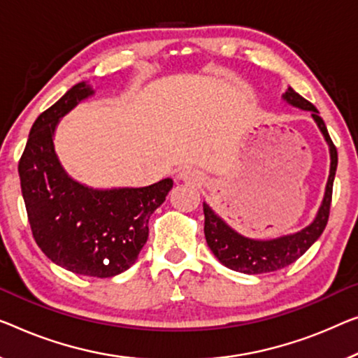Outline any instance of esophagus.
<instances>
[{
    "label": "esophagus",
    "instance_id": "34e87169",
    "mask_svg": "<svg viewBox=\"0 0 358 358\" xmlns=\"http://www.w3.org/2000/svg\"><path fill=\"white\" fill-rule=\"evenodd\" d=\"M180 178L185 180V181H189V183H196L199 185L202 181V175L197 172V170H193V169H186L183 170V172L180 173Z\"/></svg>",
    "mask_w": 358,
    "mask_h": 358
}]
</instances>
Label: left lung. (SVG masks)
Returning a JSON list of instances; mask_svg holds the SVG:
<instances>
[{
    "label": "left lung",
    "mask_w": 358,
    "mask_h": 358,
    "mask_svg": "<svg viewBox=\"0 0 358 358\" xmlns=\"http://www.w3.org/2000/svg\"><path fill=\"white\" fill-rule=\"evenodd\" d=\"M282 99L291 106L312 112L313 120L317 122L320 131L323 133L324 140H327L329 146L331 167H329L327 191H324L323 202L320 206L315 220L301 231L287 234V236L270 239V241H259V239L244 238L243 234L236 233L233 228L228 227L204 202V234L207 246L210 248L213 255L223 265L228 266V268L248 275L268 273V271H276L296 262L322 236L329 218V207H331L333 199V181L336 169H338V149L333 145L327 130V125H324L322 117L318 115L315 106L308 103L306 98H302L292 88L286 90V93L282 94Z\"/></svg>",
    "instance_id": "8db88e82"
}]
</instances>
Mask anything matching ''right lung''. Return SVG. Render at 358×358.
Listing matches in <instances>:
<instances>
[{"instance_id": "1", "label": "right lung", "mask_w": 358, "mask_h": 358, "mask_svg": "<svg viewBox=\"0 0 358 358\" xmlns=\"http://www.w3.org/2000/svg\"><path fill=\"white\" fill-rule=\"evenodd\" d=\"M90 94L93 90L78 83L40 114L19 161V177L31 233L46 257L77 275L110 278L136 262L148 241L149 217L173 180L93 189L64 172L52 143L56 125Z\"/></svg>"}]
</instances>
